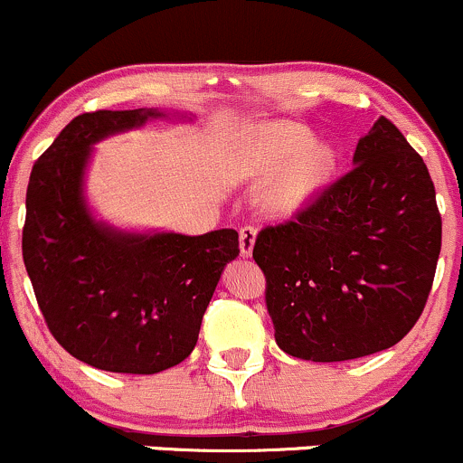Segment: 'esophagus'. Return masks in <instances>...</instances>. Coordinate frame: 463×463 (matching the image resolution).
<instances>
[{
    "instance_id": "34e87169",
    "label": "esophagus",
    "mask_w": 463,
    "mask_h": 463,
    "mask_svg": "<svg viewBox=\"0 0 463 463\" xmlns=\"http://www.w3.org/2000/svg\"><path fill=\"white\" fill-rule=\"evenodd\" d=\"M256 236H258L256 227H251V225L242 227L241 230V253L242 256H251L253 245H256Z\"/></svg>"
}]
</instances>
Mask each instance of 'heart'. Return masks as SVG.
I'll list each match as a JSON object with an SVG mask.
<instances>
[{
  "label": "heart",
  "mask_w": 463,
  "mask_h": 463,
  "mask_svg": "<svg viewBox=\"0 0 463 463\" xmlns=\"http://www.w3.org/2000/svg\"><path fill=\"white\" fill-rule=\"evenodd\" d=\"M335 150L313 142L306 128L295 124H267L247 150V173L271 181L262 196L264 210L273 216H295L306 210L328 185L335 173Z\"/></svg>",
  "instance_id": "b5f03b06"
}]
</instances>
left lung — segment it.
<instances>
[{
    "mask_svg": "<svg viewBox=\"0 0 463 463\" xmlns=\"http://www.w3.org/2000/svg\"><path fill=\"white\" fill-rule=\"evenodd\" d=\"M441 249L427 164L378 118L354 168L293 221L264 227L253 260L267 275L275 341L315 363L396 345L422 315Z\"/></svg>",
    "mask_w": 463,
    "mask_h": 463,
    "instance_id": "1",
    "label": "left lung"
}]
</instances>
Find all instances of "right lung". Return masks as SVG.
<instances>
[{"label": "right lung", "mask_w": 463, "mask_h": 463, "mask_svg": "<svg viewBox=\"0 0 463 463\" xmlns=\"http://www.w3.org/2000/svg\"><path fill=\"white\" fill-rule=\"evenodd\" d=\"M155 118L165 113L74 118L25 192L24 264L45 324L71 356L105 372L157 373L188 358L222 269L241 253L236 230L128 233L91 216L82 194L91 146Z\"/></svg>", "instance_id": "1"}]
</instances>
